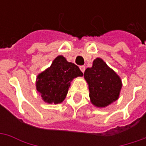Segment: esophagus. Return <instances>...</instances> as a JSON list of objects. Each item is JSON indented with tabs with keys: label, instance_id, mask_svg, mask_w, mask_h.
<instances>
[{
	"label": "esophagus",
	"instance_id": "obj_1",
	"mask_svg": "<svg viewBox=\"0 0 146 146\" xmlns=\"http://www.w3.org/2000/svg\"><path fill=\"white\" fill-rule=\"evenodd\" d=\"M80 70H81L82 73H84V71H85V66H80Z\"/></svg>",
	"mask_w": 146,
	"mask_h": 146
}]
</instances>
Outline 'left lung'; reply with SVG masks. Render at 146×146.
I'll list each match as a JSON object with an SVG mask.
<instances>
[{
	"label": "left lung",
	"instance_id": "obj_1",
	"mask_svg": "<svg viewBox=\"0 0 146 146\" xmlns=\"http://www.w3.org/2000/svg\"><path fill=\"white\" fill-rule=\"evenodd\" d=\"M84 76L88 82L92 103L97 107H106L118 99L122 88L119 76L100 58L86 69Z\"/></svg>",
	"mask_w": 146,
	"mask_h": 146
}]
</instances>
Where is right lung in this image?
I'll use <instances>...</instances> for the list:
<instances>
[{
  "instance_id": "obj_1",
  "label": "right lung",
  "mask_w": 146,
  "mask_h": 146,
  "mask_svg": "<svg viewBox=\"0 0 146 146\" xmlns=\"http://www.w3.org/2000/svg\"><path fill=\"white\" fill-rule=\"evenodd\" d=\"M82 76L79 67L59 55L54 58L51 66L37 76L36 91L45 102L58 104L66 98L71 81Z\"/></svg>"
}]
</instances>
